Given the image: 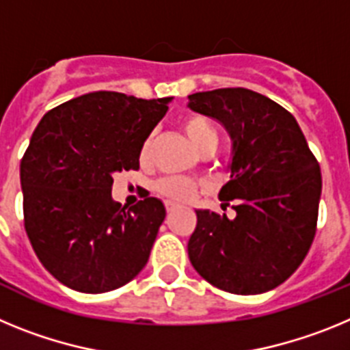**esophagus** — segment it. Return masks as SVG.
I'll use <instances>...</instances> for the list:
<instances>
[{"label": "esophagus", "mask_w": 350, "mask_h": 350, "mask_svg": "<svg viewBox=\"0 0 350 350\" xmlns=\"http://www.w3.org/2000/svg\"><path fill=\"white\" fill-rule=\"evenodd\" d=\"M177 208V203H173V202H166V210H168V213H172L173 210Z\"/></svg>", "instance_id": "1"}]
</instances>
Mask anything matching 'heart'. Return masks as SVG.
Wrapping results in <instances>:
<instances>
[{
  "label": "heart",
  "instance_id": "1",
  "mask_svg": "<svg viewBox=\"0 0 350 350\" xmlns=\"http://www.w3.org/2000/svg\"><path fill=\"white\" fill-rule=\"evenodd\" d=\"M182 129H184L187 140L193 144V147L196 150L203 147L208 142H217V135H215V129L212 128L208 120H205L203 117H187L182 122ZM150 145H152V137H148L145 140L144 147H142V156H147L148 150H150ZM156 191L161 193L163 196L170 198V200H177V202H189L191 198L196 194V184L187 178H178V177H170L163 178L156 184Z\"/></svg>",
  "mask_w": 350,
  "mask_h": 350
}]
</instances>
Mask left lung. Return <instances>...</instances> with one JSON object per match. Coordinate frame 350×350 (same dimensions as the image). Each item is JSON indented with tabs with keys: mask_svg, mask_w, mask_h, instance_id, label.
Masks as SVG:
<instances>
[{
	"mask_svg": "<svg viewBox=\"0 0 350 350\" xmlns=\"http://www.w3.org/2000/svg\"><path fill=\"white\" fill-rule=\"evenodd\" d=\"M187 107L219 120L231 138L230 180L219 200L234 219L196 208L189 261L206 282L234 295H261L295 273L319 212V163L286 108L243 88L187 96ZM228 205V203H224Z\"/></svg>",
	"mask_w": 350,
	"mask_h": 350,
	"instance_id": "obj_1",
	"label": "left lung"
}]
</instances>
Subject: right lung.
Segmentation results:
<instances>
[{"instance_id": "right-lung-1", "label": "right lung", "mask_w": 350, "mask_h": 350, "mask_svg": "<svg viewBox=\"0 0 350 350\" xmlns=\"http://www.w3.org/2000/svg\"><path fill=\"white\" fill-rule=\"evenodd\" d=\"M173 98L96 91L42 117L21 161L24 226L40 262L66 287L107 293L144 270L166 208L112 202L113 175L140 168L145 140Z\"/></svg>"}]
</instances>
